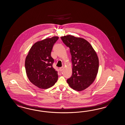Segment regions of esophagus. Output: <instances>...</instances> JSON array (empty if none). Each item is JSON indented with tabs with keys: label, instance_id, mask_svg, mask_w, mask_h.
<instances>
[{
	"label": "esophagus",
	"instance_id": "obj_1",
	"mask_svg": "<svg viewBox=\"0 0 125 125\" xmlns=\"http://www.w3.org/2000/svg\"><path fill=\"white\" fill-rule=\"evenodd\" d=\"M63 69H64V67H62L59 68V70H60V71L61 72L63 70Z\"/></svg>",
	"mask_w": 125,
	"mask_h": 125
}]
</instances>
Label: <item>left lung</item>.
<instances>
[{"instance_id": "obj_1", "label": "left lung", "mask_w": 125, "mask_h": 125, "mask_svg": "<svg viewBox=\"0 0 125 125\" xmlns=\"http://www.w3.org/2000/svg\"><path fill=\"white\" fill-rule=\"evenodd\" d=\"M70 48L73 64L72 75L67 83L73 89L80 91L90 85L96 78L99 59L90 44L82 38L71 35L61 37Z\"/></svg>"}]
</instances>
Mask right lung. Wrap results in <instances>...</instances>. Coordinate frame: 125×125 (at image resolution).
<instances>
[{
  "instance_id": "right-lung-1",
  "label": "right lung",
  "mask_w": 125,
  "mask_h": 125,
  "mask_svg": "<svg viewBox=\"0 0 125 125\" xmlns=\"http://www.w3.org/2000/svg\"><path fill=\"white\" fill-rule=\"evenodd\" d=\"M58 38L53 36L36 42L31 46L25 58V71L28 78L40 89H48L57 81V72L52 67L54 59L51 54Z\"/></svg>"
}]
</instances>
